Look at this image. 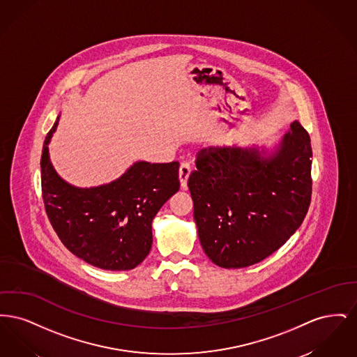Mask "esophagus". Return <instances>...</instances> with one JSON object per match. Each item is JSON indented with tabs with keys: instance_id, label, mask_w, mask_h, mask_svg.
<instances>
[{
	"instance_id": "1",
	"label": "esophagus",
	"mask_w": 357,
	"mask_h": 357,
	"mask_svg": "<svg viewBox=\"0 0 357 357\" xmlns=\"http://www.w3.org/2000/svg\"><path fill=\"white\" fill-rule=\"evenodd\" d=\"M190 172H191L190 163L182 162V163H181V167H179V179H181V187H182L183 190H186L187 188V179H188Z\"/></svg>"
}]
</instances>
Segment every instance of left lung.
<instances>
[{
  "mask_svg": "<svg viewBox=\"0 0 357 357\" xmlns=\"http://www.w3.org/2000/svg\"><path fill=\"white\" fill-rule=\"evenodd\" d=\"M187 186L206 255L218 266L255 265L278 250L305 218L312 197V147L296 120L280 147H208L197 153Z\"/></svg>",
  "mask_w": 357,
  "mask_h": 357,
  "instance_id": "8db88e82",
  "label": "left lung"
}]
</instances>
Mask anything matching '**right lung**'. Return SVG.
I'll use <instances>...</instances> for the list:
<instances>
[{
	"label": "right lung",
	"instance_id": "right-lung-1",
	"mask_svg": "<svg viewBox=\"0 0 357 357\" xmlns=\"http://www.w3.org/2000/svg\"><path fill=\"white\" fill-rule=\"evenodd\" d=\"M44 140L41 191L52 227L70 253L104 271H131L151 250L153 217L179 190V162H136L119 179L79 188L53 169Z\"/></svg>",
	"mask_w": 357,
	"mask_h": 357
}]
</instances>
